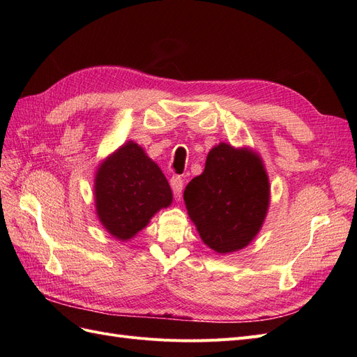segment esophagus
Returning a JSON list of instances; mask_svg holds the SVG:
<instances>
[{"label": "esophagus", "instance_id": "esophagus-1", "mask_svg": "<svg viewBox=\"0 0 357 357\" xmlns=\"http://www.w3.org/2000/svg\"><path fill=\"white\" fill-rule=\"evenodd\" d=\"M171 189H172V193H174V198L176 199H180L181 197V190H183V180L178 177V176H174L171 180Z\"/></svg>", "mask_w": 357, "mask_h": 357}]
</instances>
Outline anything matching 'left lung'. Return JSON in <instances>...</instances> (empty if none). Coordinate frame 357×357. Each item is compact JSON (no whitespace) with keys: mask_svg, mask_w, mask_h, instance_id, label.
I'll list each match as a JSON object with an SVG mask.
<instances>
[{"mask_svg":"<svg viewBox=\"0 0 357 357\" xmlns=\"http://www.w3.org/2000/svg\"><path fill=\"white\" fill-rule=\"evenodd\" d=\"M190 220L204 244L219 255L250 244L266 219L271 186L264 160L250 147L214 146L202 174L183 195Z\"/></svg>","mask_w":357,"mask_h":357,"instance_id":"left-lung-1","label":"left lung"}]
</instances>
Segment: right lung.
<instances>
[{
  "label": "right lung",
  "mask_w": 357,
  "mask_h": 357,
  "mask_svg": "<svg viewBox=\"0 0 357 357\" xmlns=\"http://www.w3.org/2000/svg\"><path fill=\"white\" fill-rule=\"evenodd\" d=\"M96 218L117 241H129L172 202L168 180L132 139L101 160L95 171Z\"/></svg>",
  "instance_id": "right-lung-1"
}]
</instances>
